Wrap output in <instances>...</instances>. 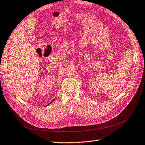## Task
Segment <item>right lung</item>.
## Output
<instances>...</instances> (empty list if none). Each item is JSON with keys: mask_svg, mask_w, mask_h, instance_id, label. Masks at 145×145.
<instances>
[{"mask_svg": "<svg viewBox=\"0 0 145 145\" xmlns=\"http://www.w3.org/2000/svg\"><path fill=\"white\" fill-rule=\"evenodd\" d=\"M54 101V100H53V101H51V102H50V104H48V105H50V104H51V103H52V102H53V101ZM46 106H47V105H46Z\"/></svg>", "mask_w": 145, "mask_h": 145, "instance_id": "1", "label": "right lung"}]
</instances>
